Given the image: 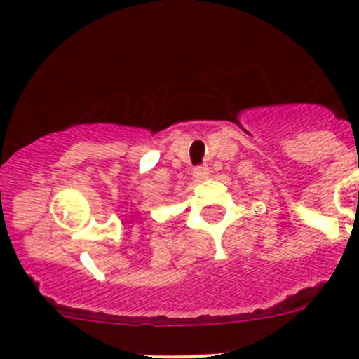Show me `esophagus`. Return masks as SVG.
Here are the masks:
<instances>
[{
	"mask_svg": "<svg viewBox=\"0 0 359 359\" xmlns=\"http://www.w3.org/2000/svg\"><path fill=\"white\" fill-rule=\"evenodd\" d=\"M208 175H210L208 165H200L194 168V177H196V180H205Z\"/></svg>",
	"mask_w": 359,
	"mask_h": 359,
	"instance_id": "esophagus-1",
	"label": "esophagus"
}]
</instances>
